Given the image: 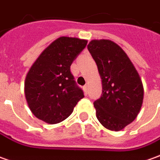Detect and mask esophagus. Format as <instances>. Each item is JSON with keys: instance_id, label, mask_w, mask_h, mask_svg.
Returning a JSON list of instances; mask_svg holds the SVG:
<instances>
[{"instance_id": "obj_1", "label": "esophagus", "mask_w": 160, "mask_h": 160, "mask_svg": "<svg viewBox=\"0 0 160 160\" xmlns=\"http://www.w3.org/2000/svg\"><path fill=\"white\" fill-rule=\"evenodd\" d=\"M83 89H84L85 94H88V85H85L84 87H83Z\"/></svg>"}]
</instances>
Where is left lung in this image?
Returning a JSON list of instances; mask_svg holds the SVG:
<instances>
[{"label":"left lung","mask_w":160,"mask_h":160,"mask_svg":"<svg viewBox=\"0 0 160 160\" xmlns=\"http://www.w3.org/2000/svg\"><path fill=\"white\" fill-rule=\"evenodd\" d=\"M88 49L102 82V96L94 102L96 117L108 130L119 131L134 121L142 106L139 74L124 51L110 40H92Z\"/></svg>","instance_id":"obj_1"}]
</instances>
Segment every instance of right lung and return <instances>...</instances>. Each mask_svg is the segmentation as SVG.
<instances>
[{
  "label": "right lung",
  "mask_w": 160,
  "mask_h": 160,
  "mask_svg": "<svg viewBox=\"0 0 160 160\" xmlns=\"http://www.w3.org/2000/svg\"><path fill=\"white\" fill-rule=\"evenodd\" d=\"M87 40L61 37L40 54L26 76L24 93L35 117L47 123L64 121L84 97L70 67Z\"/></svg>",
  "instance_id": "right-lung-1"
}]
</instances>
